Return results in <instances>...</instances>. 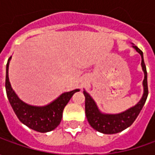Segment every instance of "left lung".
I'll list each match as a JSON object with an SVG mask.
<instances>
[{"mask_svg": "<svg viewBox=\"0 0 155 155\" xmlns=\"http://www.w3.org/2000/svg\"><path fill=\"white\" fill-rule=\"evenodd\" d=\"M132 46L141 57V68L144 72V79L142 82L143 94L137 104L127 110L118 114H106L101 112L98 106L97 105L94 99L91 97V95L85 90L84 91V95L85 97V114L87 120L90 125L100 133L107 134H116L128 128L134 122L146 103L148 90L147 73L143 59V52L136 45H133Z\"/></svg>", "mask_w": 155, "mask_h": 155, "instance_id": "8db88e82", "label": "left lung"}]
</instances>
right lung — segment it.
Wrapping results in <instances>:
<instances>
[{"mask_svg": "<svg viewBox=\"0 0 155 155\" xmlns=\"http://www.w3.org/2000/svg\"><path fill=\"white\" fill-rule=\"evenodd\" d=\"M10 57L6 67V91L8 98L15 115L23 124L40 133L50 132L59 125L63 116V110L73 94L79 91L76 89L71 91L62 93L58 98L45 106H34L23 102L15 92L9 82L8 67Z\"/></svg>", "mask_w": 155, "mask_h": 155, "instance_id": "obj_1", "label": "right lung"}]
</instances>
